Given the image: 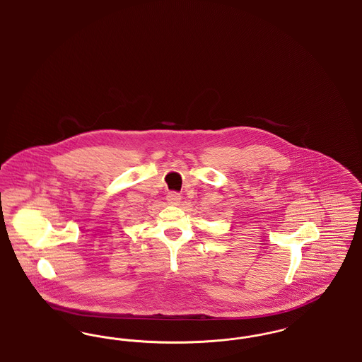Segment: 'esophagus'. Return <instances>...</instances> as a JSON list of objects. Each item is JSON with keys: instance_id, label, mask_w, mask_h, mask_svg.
Wrapping results in <instances>:
<instances>
[{"instance_id": "esophagus-1", "label": "esophagus", "mask_w": 362, "mask_h": 362, "mask_svg": "<svg viewBox=\"0 0 362 362\" xmlns=\"http://www.w3.org/2000/svg\"><path fill=\"white\" fill-rule=\"evenodd\" d=\"M180 199H182V195H180L179 192H176V191H171V192H168V195H167V201H168V204H171V205H177V204L180 202Z\"/></svg>"}]
</instances>
